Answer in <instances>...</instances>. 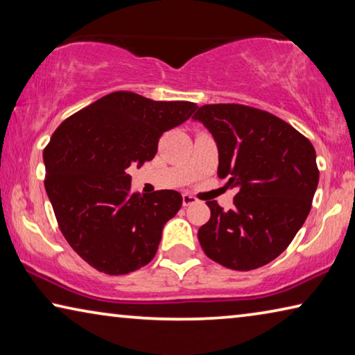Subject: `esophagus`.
<instances>
[{"label": "esophagus", "mask_w": 355, "mask_h": 355, "mask_svg": "<svg viewBox=\"0 0 355 355\" xmlns=\"http://www.w3.org/2000/svg\"><path fill=\"white\" fill-rule=\"evenodd\" d=\"M197 202V199L194 196H191V194H183V207H189V205H192V203H196Z\"/></svg>", "instance_id": "1"}]
</instances>
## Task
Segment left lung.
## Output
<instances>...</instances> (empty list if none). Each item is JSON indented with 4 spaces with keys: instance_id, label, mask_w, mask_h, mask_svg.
<instances>
[{
    "instance_id": "obj_1",
    "label": "left lung",
    "mask_w": 355,
    "mask_h": 355,
    "mask_svg": "<svg viewBox=\"0 0 355 355\" xmlns=\"http://www.w3.org/2000/svg\"><path fill=\"white\" fill-rule=\"evenodd\" d=\"M192 119L218 144V177L236 188L228 211L207 202L211 218L199 228L202 249L235 271L264 266L290 245L310 213L320 180L315 148L285 120L252 106L205 105Z\"/></svg>"
}]
</instances>
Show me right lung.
Instances as JSON below:
<instances>
[{"instance_id": "obj_1", "label": "right lung", "mask_w": 355, "mask_h": 355, "mask_svg": "<svg viewBox=\"0 0 355 355\" xmlns=\"http://www.w3.org/2000/svg\"><path fill=\"white\" fill-rule=\"evenodd\" d=\"M197 110L191 101L107 94L65 119L44 150L45 189L70 248L100 272L122 275L153 260L163 227L182 208L172 189L131 192L130 166L155 158L164 131Z\"/></svg>"}]
</instances>
